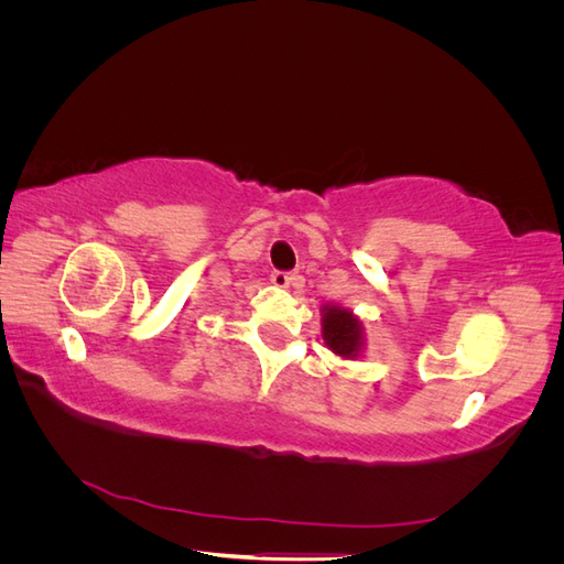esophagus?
Here are the masks:
<instances>
[{"mask_svg":"<svg viewBox=\"0 0 564 564\" xmlns=\"http://www.w3.org/2000/svg\"><path fill=\"white\" fill-rule=\"evenodd\" d=\"M270 280H272V284L282 286V289L292 286V284H301V278H299V275H294V272H284V270H275V272H272Z\"/></svg>","mask_w":564,"mask_h":564,"instance_id":"esophagus-1","label":"esophagus"}]
</instances>
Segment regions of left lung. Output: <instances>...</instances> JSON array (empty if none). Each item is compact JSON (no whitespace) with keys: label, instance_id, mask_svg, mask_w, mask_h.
<instances>
[{"label":"left lung","instance_id":"obj_1","mask_svg":"<svg viewBox=\"0 0 564 564\" xmlns=\"http://www.w3.org/2000/svg\"><path fill=\"white\" fill-rule=\"evenodd\" d=\"M322 338L327 348L346 360H355L365 346L362 322L348 308L327 303L322 308Z\"/></svg>","mask_w":564,"mask_h":564}]
</instances>
